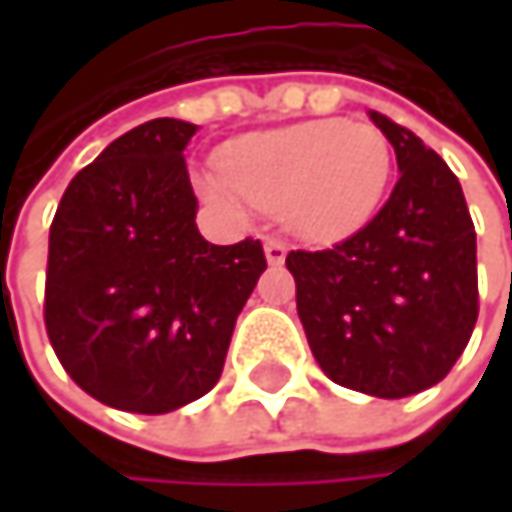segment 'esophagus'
I'll return each instance as SVG.
<instances>
[{"label": "esophagus", "instance_id": "1", "mask_svg": "<svg viewBox=\"0 0 512 512\" xmlns=\"http://www.w3.org/2000/svg\"><path fill=\"white\" fill-rule=\"evenodd\" d=\"M263 252H266V260H269V263H284V257H287V243L278 240V237H269V240L263 243Z\"/></svg>", "mask_w": 512, "mask_h": 512}]
</instances>
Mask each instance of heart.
Wrapping results in <instances>:
<instances>
[{
  "label": "heart",
  "instance_id": "obj_1",
  "mask_svg": "<svg viewBox=\"0 0 512 512\" xmlns=\"http://www.w3.org/2000/svg\"><path fill=\"white\" fill-rule=\"evenodd\" d=\"M394 151L373 124L308 121L237 142L222 177L204 180L210 201L281 210L305 237H338L364 225L382 204Z\"/></svg>",
  "mask_w": 512,
  "mask_h": 512
}]
</instances>
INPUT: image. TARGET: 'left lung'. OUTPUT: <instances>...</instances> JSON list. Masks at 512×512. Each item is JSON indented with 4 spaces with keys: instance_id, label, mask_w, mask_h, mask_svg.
<instances>
[{
    "instance_id": "1",
    "label": "left lung",
    "mask_w": 512,
    "mask_h": 512,
    "mask_svg": "<svg viewBox=\"0 0 512 512\" xmlns=\"http://www.w3.org/2000/svg\"><path fill=\"white\" fill-rule=\"evenodd\" d=\"M400 177L347 240L287 255L296 311L323 373L370 397L442 382L477 323V237L457 174L412 130L370 112Z\"/></svg>"
}]
</instances>
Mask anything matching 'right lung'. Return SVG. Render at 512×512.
<instances>
[{"mask_svg":"<svg viewBox=\"0 0 512 512\" xmlns=\"http://www.w3.org/2000/svg\"><path fill=\"white\" fill-rule=\"evenodd\" d=\"M195 124L156 118L115 139L64 189L50 225L44 323L67 376L94 400L162 415L222 376L260 240L213 246L183 148Z\"/></svg>","mask_w":512,"mask_h":512,"instance_id":"obj_1","label":"right lung"}]
</instances>
